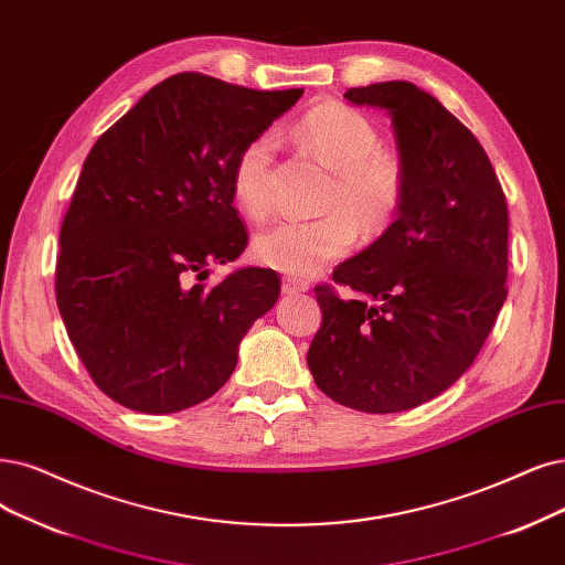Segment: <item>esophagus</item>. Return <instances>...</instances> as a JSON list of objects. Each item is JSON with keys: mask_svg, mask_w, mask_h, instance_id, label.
<instances>
[{"mask_svg": "<svg viewBox=\"0 0 565 565\" xmlns=\"http://www.w3.org/2000/svg\"><path fill=\"white\" fill-rule=\"evenodd\" d=\"M281 288H284V294H288V296L307 294V290H309V281H305V279H296V277H284Z\"/></svg>", "mask_w": 565, "mask_h": 565, "instance_id": "esophagus-1", "label": "esophagus"}]
</instances>
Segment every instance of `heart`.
Here are the masks:
<instances>
[{
    "label": "heart",
    "mask_w": 565,
    "mask_h": 565,
    "mask_svg": "<svg viewBox=\"0 0 565 565\" xmlns=\"http://www.w3.org/2000/svg\"><path fill=\"white\" fill-rule=\"evenodd\" d=\"M296 139L317 158L332 181L321 206L332 212L317 218H286L256 237V258L286 275H315L347 256L356 235L372 239L391 225L403 202L405 177L398 156L380 146L374 125L340 102H323L296 125ZM275 137L248 139L233 164V195L242 212L263 218L269 212V167Z\"/></svg>",
    "instance_id": "heart-1"
}]
</instances>
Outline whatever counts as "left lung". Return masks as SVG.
<instances>
[{"label": "left lung", "instance_id": "left-lung-1", "mask_svg": "<svg viewBox=\"0 0 565 565\" xmlns=\"http://www.w3.org/2000/svg\"><path fill=\"white\" fill-rule=\"evenodd\" d=\"M344 97L391 116L405 191L384 235L332 271L356 298L315 288L307 365L328 398L391 414L447 391L489 338L508 298V202L482 143L414 83Z\"/></svg>", "mask_w": 565, "mask_h": 565}]
</instances>
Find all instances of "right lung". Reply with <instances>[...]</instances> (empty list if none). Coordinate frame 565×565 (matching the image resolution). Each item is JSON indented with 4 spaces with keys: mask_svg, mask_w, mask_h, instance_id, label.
Returning a JSON list of instances; mask_svg holds the SVG:
<instances>
[{
    "mask_svg": "<svg viewBox=\"0 0 565 565\" xmlns=\"http://www.w3.org/2000/svg\"><path fill=\"white\" fill-rule=\"evenodd\" d=\"M300 97L174 74L83 162L60 230L55 298L78 359L122 407L172 414L212 398L248 328L275 307V269L202 281L248 242L230 183L237 153Z\"/></svg>",
    "mask_w": 565,
    "mask_h": 565,
    "instance_id": "1",
    "label": "right lung"
}]
</instances>
